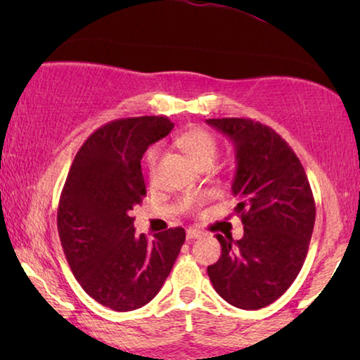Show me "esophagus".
Listing matches in <instances>:
<instances>
[{
    "mask_svg": "<svg viewBox=\"0 0 360 360\" xmlns=\"http://www.w3.org/2000/svg\"><path fill=\"white\" fill-rule=\"evenodd\" d=\"M200 236H201V233L198 229H193V228L186 229V239H198Z\"/></svg>",
    "mask_w": 360,
    "mask_h": 360,
    "instance_id": "1",
    "label": "esophagus"
}]
</instances>
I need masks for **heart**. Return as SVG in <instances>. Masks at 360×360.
I'll list each match as a JSON object with an SVG mask.
<instances>
[{
    "mask_svg": "<svg viewBox=\"0 0 360 360\" xmlns=\"http://www.w3.org/2000/svg\"><path fill=\"white\" fill-rule=\"evenodd\" d=\"M174 146L180 149L195 165L211 164L214 160L216 152H218V141L211 134L208 129L203 127H188V129L176 132L174 136ZM160 149L157 146H152L146 152L144 162L149 174L155 170L157 162H159ZM205 203V196H193V198L186 200V208H196V206Z\"/></svg>",
    "mask_w": 360,
    "mask_h": 360,
    "instance_id": "heart-1",
    "label": "heart"
}]
</instances>
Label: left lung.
I'll return each instance as SVG.
<instances>
[{
  "label": "left lung",
  "mask_w": 360,
  "mask_h": 360,
  "mask_svg": "<svg viewBox=\"0 0 360 360\" xmlns=\"http://www.w3.org/2000/svg\"><path fill=\"white\" fill-rule=\"evenodd\" d=\"M233 141V195L244 236L218 234L221 257L210 265L221 298L243 309L274 303L297 278L311 240L316 206L307 172L282 136L245 117L206 120Z\"/></svg>",
  "instance_id": "left-lung-1"
}]
</instances>
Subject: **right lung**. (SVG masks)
<instances>
[{
	"mask_svg": "<svg viewBox=\"0 0 360 360\" xmlns=\"http://www.w3.org/2000/svg\"><path fill=\"white\" fill-rule=\"evenodd\" d=\"M172 129L165 116L108 122L83 142L63 185L57 228L67 262L82 288L115 311L149 303L185 243L184 228L137 236L131 216L146 196L142 155Z\"/></svg>",
	"mask_w": 360,
	"mask_h": 360,
	"instance_id": "add662e5",
	"label": "right lung"
}]
</instances>
